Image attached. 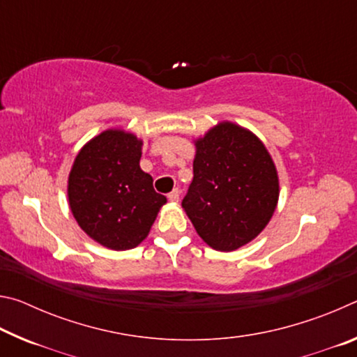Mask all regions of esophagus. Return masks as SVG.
Returning a JSON list of instances; mask_svg holds the SVG:
<instances>
[{
  "instance_id": "esophagus-1",
  "label": "esophagus",
  "mask_w": 357,
  "mask_h": 357,
  "mask_svg": "<svg viewBox=\"0 0 357 357\" xmlns=\"http://www.w3.org/2000/svg\"><path fill=\"white\" fill-rule=\"evenodd\" d=\"M168 200H170L172 203H178L179 202V190L174 189L173 192L168 193Z\"/></svg>"
}]
</instances>
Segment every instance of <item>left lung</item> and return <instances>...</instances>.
<instances>
[{
	"label": "left lung",
	"mask_w": 357,
	"mask_h": 357,
	"mask_svg": "<svg viewBox=\"0 0 357 357\" xmlns=\"http://www.w3.org/2000/svg\"><path fill=\"white\" fill-rule=\"evenodd\" d=\"M193 181L183 208L209 247L233 252L273 219L279 203L277 168L252 130L220 121L193 140Z\"/></svg>",
	"instance_id": "left-lung-1"
}]
</instances>
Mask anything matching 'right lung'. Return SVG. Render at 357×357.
I'll use <instances>...</instances> for the list:
<instances>
[{"instance_id":"add662e5","label":"right lung","mask_w":357,"mask_h":357,"mask_svg":"<svg viewBox=\"0 0 357 357\" xmlns=\"http://www.w3.org/2000/svg\"><path fill=\"white\" fill-rule=\"evenodd\" d=\"M142 146L143 140L132 132L107 129L83 144L69 172L70 213L107 249H135L167 203L140 168Z\"/></svg>"}]
</instances>
